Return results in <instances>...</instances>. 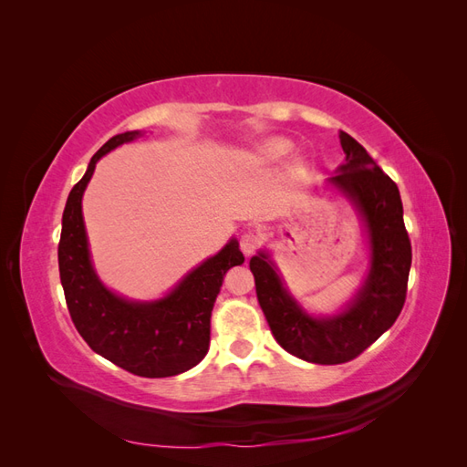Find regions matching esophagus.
Wrapping results in <instances>:
<instances>
[{"label": "esophagus", "mask_w": 467, "mask_h": 467, "mask_svg": "<svg viewBox=\"0 0 467 467\" xmlns=\"http://www.w3.org/2000/svg\"><path fill=\"white\" fill-rule=\"evenodd\" d=\"M239 247H242L244 255L251 257L261 247V237L255 232H245L242 237H239Z\"/></svg>", "instance_id": "34e87169"}]
</instances>
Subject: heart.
Returning <instances> with one entry per match:
<instances>
[{
  "instance_id": "1",
  "label": "heart",
  "mask_w": 467,
  "mask_h": 467,
  "mask_svg": "<svg viewBox=\"0 0 467 467\" xmlns=\"http://www.w3.org/2000/svg\"><path fill=\"white\" fill-rule=\"evenodd\" d=\"M290 150V144L286 142V140H280V138H275V140H268L266 144L261 146L259 153L263 160H278L285 155L286 151Z\"/></svg>"
}]
</instances>
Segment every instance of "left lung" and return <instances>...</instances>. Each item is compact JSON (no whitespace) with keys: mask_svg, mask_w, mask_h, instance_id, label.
Listing matches in <instances>:
<instances>
[{"mask_svg":"<svg viewBox=\"0 0 467 467\" xmlns=\"http://www.w3.org/2000/svg\"><path fill=\"white\" fill-rule=\"evenodd\" d=\"M338 138L347 160L329 182L357 204L370 234V275L358 298L337 317H309L282 286L265 253L249 261L257 300L276 343L314 364L348 362L384 335L401 314L411 268V242L398 185L355 138L347 132Z\"/></svg>","mask_w":467,"mask_h":467,"instance_id":"8db88e82","label":"left lung"}]
</instances>
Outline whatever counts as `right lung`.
<instances>
[{"mask_svg":"<svg viewBox=\"0 0 467 467\" xmlns=\"http://www.w3.org/2000/svg\"><path fill=\"white\" fill-rule=\"evenodd\" d=\"M136 136V130L112 136L93 155L86 175L69 192L62 216L58 266L67 312L83 341L126 372L167 378L191 370L206 357L210 316L223 275L245 257L232 239L218 255L187 275L171 294L151 304L126 302L99 282L89 261L81 196L99 158Z\"/></svg>","mask_w":467,"mask_h":467,"instance_id":"add662e5","label":"right lung"}]
</instances>
